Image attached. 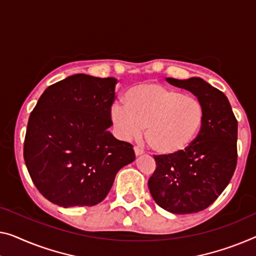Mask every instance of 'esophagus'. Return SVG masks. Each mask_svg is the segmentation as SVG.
Returning a JSON list of instances; mask_svg holds the SVG:
<instances>
[{"mask_svg": "<svg viewBox=\"0 0 256 256\" xmlns=\"http://www.w3.org/2000/svg\"><path fill=\"white\" fill-rule=\"evenodd\" d=\"M134 152H136V156H141L144 154V150H140L139 147H134Z\"/></svg>", "mask_w": 256, "mask_h": 256, "instance_id": "esophagus-1", "label": "esophagus"}]
</instances>
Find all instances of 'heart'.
Returning a JSON list of instances; mask_svg holds the SVG:
<instances>
[{
	"instance_id": "heart-1",
	"label": "heart",
	"mask_w": 256,
	"mask_h": 256,
	"mask_svg": "<svg viewBox=\"0 0 256 256\" xmlns=\"http://www.w3.org/2000/svg\"><path fill=\"white\" fill-rule=\"evenodd\" d=\"M125 106L115 104L112 122L124 140L144 139L160 154H176L188 148L199 133L204 108L199 98L158 82H141L126 90Z\"/></svg>"
}]
</instances>
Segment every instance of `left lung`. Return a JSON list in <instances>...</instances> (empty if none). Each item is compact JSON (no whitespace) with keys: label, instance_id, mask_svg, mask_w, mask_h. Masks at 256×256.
Returning <instances> with one entry per match:
<instances>
[{"label":"left lung","instance_id":"1","mask_svg":"<svg viewBox=\"0 0 256 256\" xmlns=\"http://www.w3.org/2000/svg\"><path fill=\"white\" fill-rule=\"evenodd\" d=\"M190 90L204 108V120L192 144L176 154L155 156L148 188L160 207L172 214H193L209 207L223 192L237 166L238 122L223 92L199 77L166 78Z\"/></svg>","mask_w":256,"mask_h":256}]
</instances>
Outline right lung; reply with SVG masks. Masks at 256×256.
I'll use <instances>...</instances> for the list:
<instances>
[{
	"label": "right lung",
	"instance_id": "obj_1",
	"mask_svg": "<svg viewBox=\"0 0 256 256\" xmlns=\"http://www.w3.org/2000/svg\"><path fill=\"white\" fill-rule=\"evenodd\" d=\"M117 82L68 76L47 87L30 112L25 163L34 185L52 204H100L118 171L136 160L131 144L108 131Z\"/></svg>",
	"mask_w": 256,
	"mask_h": 256
}]
</instances>
